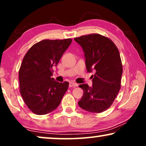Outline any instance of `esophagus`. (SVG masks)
<instances>
[{
  "mask_svg": "<svg viewBox=\"0 0 146 146\" xmlns=\"http://www.w3.org/2000/svg\"><path fill=\"white\" fill-rule=\"evenodd\" d=\"M78 84L77 83H75V82H70V84H69V87H76V86H78Z\"/></svg>",
  "mask_w": 146,
  "mask_h": 146,
  "instance_id": "esophagus-1",
  "label": "esophagus"
}]
</instances>
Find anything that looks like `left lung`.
I'll return each mask as SVG.
<instances>
[{
    "mask_svg": "<svg viewBox=\"0 0 146 146\" xmlns=\"http://www.w3.org/2000/svg\"><path fill=\"white\" fill-rule=\"evenodd\" d=\"M74 40L84 52L87 71L96 72L92 86H79L84 94L78 105L90 112H102L111 106L121 88L123 68L119 50L111 40L99 34L81 36Z\"/></svg>",
    "mask_w": 146,
    "mask_h": 146,
    "instance_id": "obj_1",
    "label": "left lung"
}]
</instances>
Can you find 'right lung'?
<instances>
[{"instance_id":"add662e5","label":"right lung","mask_w":146,"mask_h":146,"mask_svg":"<svg viewBox=\"0 0 146 146\" xmlns=\"http://www.w3.org/2000/svg\"><path fill=\"white\" fill-rule=\"evenodd\" d=\"M71 38L43 40L36 43L23 58L19 72L20 92L27 107L37 115L58 106L69 83H59L51 76Z\"/></svg>"}]
</instances>
